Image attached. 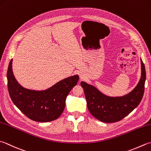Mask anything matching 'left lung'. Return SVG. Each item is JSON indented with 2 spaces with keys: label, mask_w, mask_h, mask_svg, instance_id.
Masks as SVG:
<instances>
[{
  "label": "left lung",
  "mask_w": 151,
  "mask_h": 151,
  "mask_svg": "<svg viewBox=\"0 0 151 151\" xmlns=\"http://www.w3.org/2000/svg\"><path fill=\"white\" fill-rule=\"evenodd\" d=\"M141 76L137 85L131 92L122 97H109L103 94L93 86L81 82L87 107L90 113L99 120L106 123L120 121L136 108L143 98L146 72L141 59Z\"/></svg>",
  "instance_id": "obj_1"
}]
</instances>
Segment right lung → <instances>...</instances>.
<instances>
[{
  "mask_svg": "<svg viewBox=\"0 0 151 151\" xmlns=\"http://www.w3.org/2000/svg\"><path fill=\"white\" fill-rule=\"evenodd\" d=\"M12 60L7 70L8 89L14 105L32 120L47 122L58 119L63 112L65 99L77 84L78 75L69 76L43 91H35L22 87L12 72Z\"/></svg>",
  "mask_w": 151,
  "mask_h": 151,
  "instance_id": "add662e5",
  "label": "right lung"
}]
</instances>
